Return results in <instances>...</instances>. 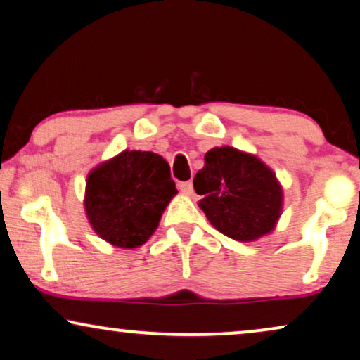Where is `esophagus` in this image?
<instances>
[{
    "label": "esophagus",
    "instance_id": "1",
    "mask_svg": "<svg viewBox=\"0 0 360 360\" xmlns=\"http://www.w3.org/2000/svg\"><path fill=\"white\" fill-rule=\"evenodd\" d=\"M179 188H180L181 193H185V195L193 193V184H191L190 180L188 181H181V184L179 185Z\"/></svg>",
    "mask_w": 360,
    "mask_h": 360
}]
</instances>
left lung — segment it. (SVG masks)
I'll return each mask as SVG.
<instances>
[{"label": "left lung", "instance_id": "left-lung-1", "mask_svg": "<svg viewBox=\"0 0 360 360\" xmlns=\"http://www.w3.org/2000/svg\"><path fill=\"white\" fill-rule=\"evenodd\" d=\"M203 196L200 208L219 233L254 240L270 233L282 211V188L274 172L257 157L233 147H214L193 180Z\"/></svg>", "mask_w": 360, "mask_h": 360}]
</instances>
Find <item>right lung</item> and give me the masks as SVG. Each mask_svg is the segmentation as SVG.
I'll list each match as a JSON object with an SVG mask.
<instances>
[{
	"label": "right lung",
	"instance_id": "add662e5",
	"mask_svg": "<svg viewBox=\"0 0 360 360\" xmlns=\"http://www.w3.org/2000/svg\"><path fill=\"white\" fill-rule=\"evenodd\" d=\"M175 193L170 167L159 154L124 150L88 175L85 210L100 238L132 249L150 238Z\"/></svg>",
	"mask_w": 360,
	"mask_h": 360
}]
</instances>
